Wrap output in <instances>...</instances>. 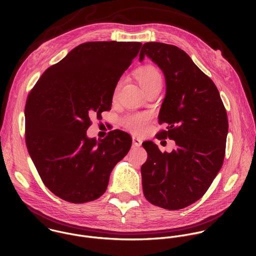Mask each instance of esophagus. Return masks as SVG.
Returning <instances> with one entry per match:
<instances>
[{
  "instance_id": "obj_1",
  "label": "esophagus",
  "mask_w": 256,
  "mask_h": 256,
  "mask_svg": "<svg viewBox=\"0 0 256 256\" xmlns=\"http://www.w3.org/2000/svg\"><path fill=\"white\" fill-rule=\"evenodd\" d=\"M132 144H134V147H140V146H142V140L138 136H132Z\"/></svg>"
}]
</instances>
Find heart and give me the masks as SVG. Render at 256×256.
<instances>
[{
	"mask_svg": "<svg viewBox=\"0 0 256 256\" xmlns=\"http://www.w3.org/2000/svg\"><path fill=\"white\" fill-rule=\"evenodd\" d=\"M136 77L146 92L153 87H156L162 84V76H161L160 70L156 66L151 64L138 68L136 70ZM118 84L116 86V91L118 90ZM148 122H149V116L144 114H132L124 120V124L126 128H128L130 130L134 132H142L146 128V126H147Z\"/></svg>",
	"mask_w": 256,
	"mask_h": 256,
	"instance_id": "1",
	"label": "heart"
}]
</instances>
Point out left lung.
Listing matches in <instances>:
<instances>
[{"instance_id": "left-lung-1", "label": "left lung", "mask_w": 256, "mask_h": 256, "mask_svg": "<svg viewBox=\"0 0 256 256\" xmlns=\"http://www.w3.org/2000/svg\"><path fill=\"white\" fill-rule=\"evenodd\" d=\"M149 56L163 70L166 95L157 138L174 140L176 149L162 153L142 142L148 158L140 168L144 198L166 210L184 208L198 200L220 171L226 151L228 118L214 83L179 48L144 44L140 60Z\"/></svg>"}]
</instances>
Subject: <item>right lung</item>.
<instances>
[{"label": "right lung", "instance_id": "obj_1", "mask_svg": "<svg viewBox=\"0 0 256 256\" xmlns=\"http://www.w3.org/2000/svg\"><path fill=\"white\" fill-rule=\"evenodd\" d=\"M140 42H90L50 66L25 104V140L44 186L60 198L84 204L106 190L114 166L128 153L130 136L114 130L88 138L92 118L110 110L116 84Z\"/></svg>", "mask_w": 256, "mask_h": 256}]
</instances>
